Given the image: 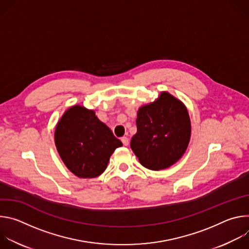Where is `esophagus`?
<instances>
[{
    "label": "esophagus",
    "instance_id": "34e87169",
    "mask_svg": "<svg viewBox=\"0 0 249 249\" xmlns=\"http://www.w3.org/2000/svg\"><path fill=\"white\" fill-rule=\"evenodd\" d=\"M121 141H122V143H123L124 146H128L129 145V139L127 137H123L121 139Z\"/></svg>",
    "mask_w": 249,
    "mask_h": 249
}]
</instances>
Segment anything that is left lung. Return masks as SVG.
<instances>
[{"label":"left lung","instance_id":"1","mask_svg":"<svg viewBox=\"0 0 249 249\" xmlns=\"http://www.w3.org/2000/svg\"><path fill=\"white\" fill-rule=\"evenodd\" d=\"M136 124L130 145L143 166L164 169L184 155L191 136L190 118L185 105L170 93L163 91L139 108Z\"/></svg>","mask_w":249,"mask_h":249}]
</instances>
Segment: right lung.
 Masks as SVG:
<instances>
[{
	"label": "right lung",
	"instance_id": "1",
	"mask_svg": "<svg viewBox=\"0 0 249 249\" xmlns=\"http://www.w3.org/2000/svg\"><path fill=\"white\" fill-rule=\"evenodd\" d=\"M55 145L71 172L81 178H93L107 167L110 156L122 143L93 110L75 105L58 122Z\"/></svg>",
	"mask_w": 249,
	"mask_h": 249
}]
</instances>
